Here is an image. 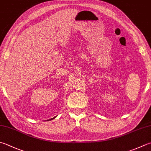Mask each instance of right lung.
<instances>
[{
	"label": "right lung",
	"mask_w": 151,
	"mask_h": 151,
	"mask_svg": "<svg viewBox=\"0 0 151 151\" xmlns=\"http://www.w3.org/2000/svg\"><path fill=\"white\" fill-rule=\"evenodd\" d=\"M56 117V116H55V117H54V118H51V119H50V120H53L54 118H55Z\"/></svg>",
	"instance_id": "1"
}]
</instances>
